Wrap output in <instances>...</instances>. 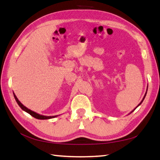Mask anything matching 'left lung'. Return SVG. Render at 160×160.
<instances>
[{
	"label": "left lung",
	"instance_id": "left-lung-1",
	"mask_svg": "<svg viewBox=\"0 0 160 160\" xmlns=\"http://www.w3.org/2000/svg\"><path fill=\"white\" fill-rule=\"evenodd\" d=\"M147 90H148V86H147V88H146V93H145V94H144V97H143V99H142V102H140V103H139L138 104V106H137V107L135 108L134 110H132V111L130 112V113H131V112H132L133 111H134V110H135V109L137 108H138V107L139 106H140V105H141V103H142L143 102V101H144V98H145V97H146V93H147Z\"/></svg>",
	"mask_w": 160,
	"mask_h": 160
}]
</instances>
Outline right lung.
<instances>
[{"mask_svg": "<svg viewBox=\"0 0 160 160\" xmlns=\"http://www.w3.org/2000/svg\"><path fill=\"white\" fill-rule=\"evenodd\" d=\"M13 94H14V98H15L16 102H17L18 105L21 107V108L22 110H24L25 112H28V113L30 114V115H32V117H34V118H36V119H49L54 118V117H56L58 116V115H55V116H45V115H40V114L35 112L34 111H32V110H30V109H28L27 107H25V106L23 105V104H22V103H21L20 101H19V100L18 99L17 97H16V96L15 95V94H14V93H13Z\"/></svg>", "mask_w": 160, "mask_h": 160, "instance_id": "1", "label": "right lung"}]
</instances>
